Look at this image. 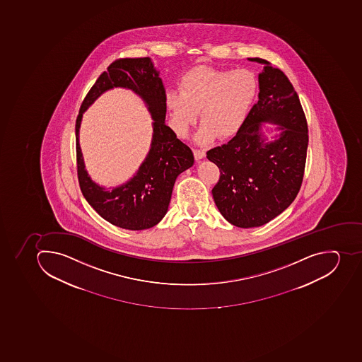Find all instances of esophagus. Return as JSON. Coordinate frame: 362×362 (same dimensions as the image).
<instances>
[{
  "label": "esophagus",
  "mask_w": 362,
  "mask_h": 362,
  "mask_svg": "<svg viewBox=\"0 0 362 362\" xmlns=\"http://www.w3.org/2000/svg\"><path fill=\"white\" fill-rule=\"evenodd\" d=\"M193 153H194V158L197 161L201 160V158H204L206 156V152L204 150H197V148H194L193 150Z\"/></svg>",
  "instance_id": "esophagus-1"
}]
</instances>
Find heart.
<instances>
[{
    "mask_svg": "<svg viewBox=\"0 0 362 362\" xmlns=\"http://www.w3.org/2000/svg\"><path fill=\"white\" fill-rule=\"evenodd\" d=\"M256 95L257 81L248 69L199 67L180 78V93H167V106L180 136L187 135L201 111L204 126L197 141L206 143L215 135L219 139L235 135L243 128Z\"/></svg>",
    "mask_w": 362,
    "mask_h": 362,
    "instance_id": "heart-1",
    "label": "heart"
}]
</instances>
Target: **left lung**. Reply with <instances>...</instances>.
Returning a JSON list of instances; mask_svg holds the SVG:
<instances>
[{"label":"left lung","mask_w":362,"mask_h":362,"mask_svg":"<svg viewBox=\"0 0 362 362\" xmlns=\"http://www.w3.org/2000/svg\"><path fill=\"white\" fill-rule=\"evenodd\" d=\"M265 64L258 76V102L243 128L221 146L206 152L221 171L212 197L227 221L249 228L272 221L293 204L304 177L308 145L306 117L298 95L280 69ZM262 122L281 126L278 140L265 144L259 134Z\"/></svg>","instance_id":"1"}]
</instances>
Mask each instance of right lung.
Here are the masks:
<instances>
[{
	"mask_svg": "<svg viewBox=\"0 0 362 362\" xmlns=\"http://www.w3.org/2000/svg\"><path fill=\"white\" fill-rule=\"evenodd\" d=\"M114 86L128 87L147 103L153 117L151 150L134 179L124 186L105 190L93 183L83 169L78 144L81 114L103 92ZM167 96L161 78L150 58H119L99 75L84 97L75 123L76 168L82 194L100 217L126 230H146L167 214L173 184L180 173L194 163L193 152L165 123Z\"/></svg>",
	"mask_w": 362,
	"mask_h": 362,
	"instance_id": "1",
	"label": "right lung"
}]
</instances>
